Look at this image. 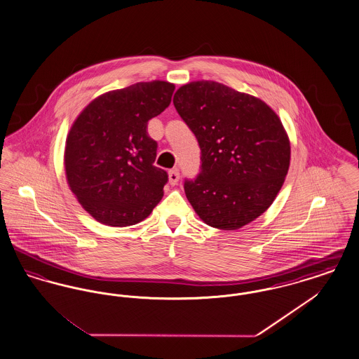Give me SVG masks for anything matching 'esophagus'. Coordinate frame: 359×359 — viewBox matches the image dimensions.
I'll return each mask as SVG.
<instances>
[{"label":"esophagus","mask_w":359,"mask_h":359,"mask_svg":"<svg viewBox=\"0 0 359 359\" xmlns=\"http://www.w3.org/2000/svg\"><path fill=\"white\" fill-rule=\"evenodd\" d=\"M168 179H170V184L171 186H175V184H177V182H179V179H180V173H179V170H171V171L168 172Z\"/></svg>","instance_id":"1"}]
</instances>
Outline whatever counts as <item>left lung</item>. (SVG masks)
<instances>
[{
  "label": "left lung",
  "mask_w": 359,
  "mask_h": 359,
  "mask_svg": "<svg viewBox=\"0 0 359 359\" xmlns=\"http://www.w3.org/2000/svg\"><path fill=\"white\" fill-rule=\"evenodd\" d=\"M173 104L201 147V172L184 182L195 212L221 230L255 221L290 168V138L278 116L259 98L212 81L182 86Z\"/></svg>",
  "instance_id": "obj_1"
}]
</instances>
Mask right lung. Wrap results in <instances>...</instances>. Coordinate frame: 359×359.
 I'll return each mask as SVG.
<instances>
[{"label": "right lung", "instance_id": "right-lung-1", "mask_svg": "<svg viewBox=\"0 0 359 359\" xmlns=\"http://www.w3.org/2000/svg\"><path fill=\"white\" fill-rule=\"evenodd\" d=\"M175 85L138 82L104 93L74 121L65 149L71 191L98 222L125 227L144 221L161 201L167 172L154 167L157 142L148 121L171 103Z\"/></svg>", "mask_w": 359, "mask_h": 359}]
</instances>
